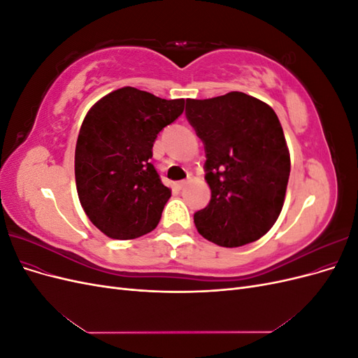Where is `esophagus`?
Returning a JSON list of instances; mask_svg holds the SVG:
<instances>
[{
    "label": "esophagus",
    "mask_w": 358,
    "mask_h": 358,
    "mask_svg": "<svg viewBox=\"0 0 358 358\" xmlns=\"http://www.w3.org/2000/svg\"><path fill=\"white\" fill-rule=\"evenodd\" d=\"M187 183H188V180H187V179H185V180H179V182H176V183H175V187H176L178 189H180V188L185 187Z\"/></svg>",
    "instance_id": "obj_1"
}]
</instances>
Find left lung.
I'll return each mask as SVG.
<instances>
[{"mask_svg": "<svg viewBox=\"0 0 358 358\" xmlns=\"http://www.w3.org/2000/svg\"><path fill=\"white\" fill-rule=\"evenodd\" d=\"M187 119L201 138L212 197L194 213L199 233L237 248L263 237L282 210L289 152L282 127L268 104L243 92L187 100Z\"/></svg>", "mask_w": 358, "mask_h": 358, "instance_id": "obj_1", "label": "left lung"}]
</instances>
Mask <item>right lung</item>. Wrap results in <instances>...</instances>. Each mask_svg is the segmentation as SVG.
I'll use <instances>...</instances> for the list:
<instances>
[{"label":"right lung","instance_id":"right-lung-1","mask_svg":"<svg viewBox=\"0 0 358 358\" xmlns=\"http://www.w3.org/2000/svg\"><path fill=\"white\" fill-rule=\"evenodd\" d=\"M183 107V99L125 86L86 113L76 143V188L85 213L106 236L129 241L158 225L171 191L149 159L157 134Z\"/></svg>","mask_w":358,"mask_h":358}]
</instances>
